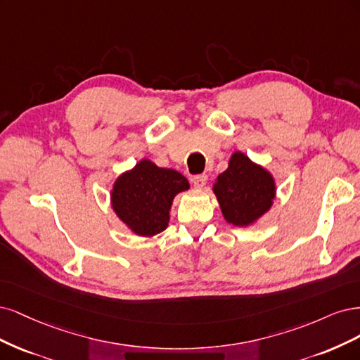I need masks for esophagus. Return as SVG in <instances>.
Here are the masks:
<instances>
[{"label":"esophagus","instance_id":"obj_1","mask_svg":"<svg viewBox=\"0 0 360 360\" xmlns=\"http://www.w3.org/2000/svg\"><path fill=\"white\" fill-rule=\"evenodd\" d=\"M206 181H207L206 175H197V176L191 178V182L195 188H203L206 185Z\"/></svg>","mask_w":360,"mask_h":360}]
</instances>
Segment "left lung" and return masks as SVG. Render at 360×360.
<instances>
[{
    "label": "left lung",
    "instance_id": "8db88e82",
    "mask_svg": "<svg viewBox=\"0 0 360 360\" xmlns=\"http://www.w3.org/2000/svg\"><path fill=\"white\" fill-rule=\"evenodd\" d=\"M212 190L226 221L247 227L271 210L276 188L268 170L236 150L230 157L229 167L218 175Z\"/></svg>",
    "mask_w": 360,
    "mask_h": 360
}]
</instances>
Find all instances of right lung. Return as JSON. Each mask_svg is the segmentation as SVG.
<instances>
[{
	"instance_id": "obj_1",
	"label": "right lung",
	"mask_w": 360,
	"mask_h": 360,
	"mask_svg": "<svg viewBox=\"0 0 360 360\" xmlns=\"http://www.w3.org/2000/svg\"><path fill=\"white\" fill-rule=\"evenodd\" d=\"M190 184L173 169L141 160L113 182L110 202L115 214L137 236H154L169 226V212L175 195Z\"/></svg>"
}]
</instances>
